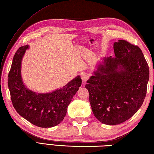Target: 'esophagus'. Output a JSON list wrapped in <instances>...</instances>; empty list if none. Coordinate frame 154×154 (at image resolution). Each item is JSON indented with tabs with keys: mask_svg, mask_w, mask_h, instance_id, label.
<instances>
[{
	"mask_svg": "<svg viewBox=\"0 0 154 154\" xmlns=\"http://www.w3.org/2000/svg\"><path fill=\"white\" fill-rule=\"evenodd\" d=\"M81 78H82V81L83 83H86V81L89 79V74L85 73L81 75Z\"/></svg>",
	"mask_w": 154,
	"mask_h": 154,
	"instance_id": "1",
	"label": "esophagus"
}]
</instances>
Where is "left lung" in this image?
<instances>
[{
	"instance_id": "1",
	"label": "left lung",
	"mask_w": 154,
	"mask_h": 154,
	"mask_svg": "<svg viewBox=\"0 0 154 154\" xmlns=\"http://www.w3.org/2000/svg\"><path fill=\"white\" fill-rule=\"evenodd\" d=\"M115 57H104L85 87L95 117L115 125L128 120L143 104L149 66L141 49L126 40L114 43Z\"/></svg>"
}]
</instances>
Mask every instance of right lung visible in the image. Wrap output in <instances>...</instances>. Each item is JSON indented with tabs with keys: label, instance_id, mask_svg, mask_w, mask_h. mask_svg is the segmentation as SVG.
<instances>
[{
	"label": "right lung",
	"instance_id": "add662e5",
	"mask_svg": "<svg viewBox=\"0 0 154 154\" xmlns=\"http://www.w3.org/2000/svg\"><path fill=\"white\" fill-rule=\"evenodd\" d=\"M28 45L20 47L14 54L8 76V86L13 105L29 122L48 128L63 121L67 108L82 85L78 76L62 88L47 94H37L25 88L21 76V60Z\"/></svg>",
	"mask_w": 154,
	"mask_h": 154
}]
</instances>
